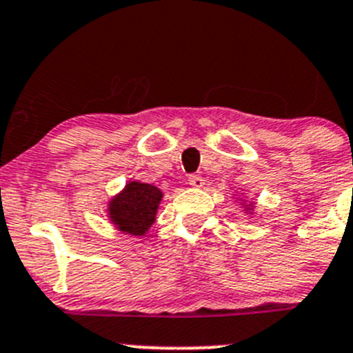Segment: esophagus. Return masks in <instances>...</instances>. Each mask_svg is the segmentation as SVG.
Listing matches in <instances>:
<instances>
[{
    "label": "esophagus",
    "mask_w": 353,
    "mask_h": 353,
    "mask_svg": "<svg viewBox=\"0 0 353 353\" xmlns=\"http://www.w3.org/2000/svg\"><path fill=\"white\" fill-rule=\"evenodd\" d=\"M188 183H190L191 188H203V177L200 176V174H191L190 179H188Z\"/></svg>",
    "instance_id": "1"
}]
</instances>
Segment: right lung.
Listing matches in <instances>:
<instances>
[{
	"label": "right lung",
	"instance_id": "add662e5",
	"mask_svg": "<svg viewBox=\"0 0 353 353\" xmlns=\"http://www.w3.org/2000/svg\"><path fill=\"white\" fill-rule=\"evenodd\" d=\"M162 191L146 183L131 181L108 203V217L115 228L132 236H143L155 222Z\"/></svg>",
	"mask_w": 353,
	"mask_h": 353
}]
</instances>
